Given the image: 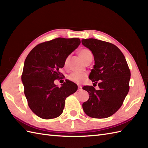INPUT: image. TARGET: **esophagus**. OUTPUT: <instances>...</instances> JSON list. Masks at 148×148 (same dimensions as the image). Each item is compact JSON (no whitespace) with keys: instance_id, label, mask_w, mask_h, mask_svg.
I'll return each mask as SVG.
<instances>
[{"instance_id":"esophagus-1","label":"esophagus","mask_w":148,"mask_h":148,"mask_svg":"<svg viewBox=\"0 0 148 148\" xmlns=\"http://www.w3.org/2000/svg\"><path fill=\"white\" fill-rule=\"evenodd\" d=\"M82 87H81V86H78V91H81L82 90Z\"/></svg>"}]
</instances>
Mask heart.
<instances>
[{
	"instance_id": "b5f03b06",
	"label": "heart",
	"mask_w": 148,
	"mask_h": 148,
	"mask_svg": "<svg viewBox=\"0 0 148 148\" xmlns=\"http://www.w3.org/2000/svg\"><path fill=\"white\" fill-rule=\"evenodd\" d=\"M79 55L80 56V58L82 59L83 62H84L88 58L90 57V56H92V52H91L90 50L87 49H81V51H79ZM68 60H69V57H67L65 59V65H67ZM86 77V74L84 73H80V72H72V74L69 75V79L71 81H73L74 83H82L84 79H85Z\"/></svg>"
}]
</instances>
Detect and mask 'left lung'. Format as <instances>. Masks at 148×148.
Returning <instances> with one entry per match:
<instances>
[{"instance_id":"8db88e82","label":"left lung","mask_w":148,"mask_h":148,"mask_svg":"<svg viewBox=\"0 0 148 148\" xmlns=\"http://www.w3.org/2000/svg\"><path fill=\"white\" fill-rule=\"evenodd\" d=\"M81 42L93 55L95 65L89 78L99 87L98 90L92 86L83 88L90 95L83 103V111L92 118H108L121 108L127 95L130 69L123 54L112 44L96 39H82Z\"/></svg>"}]
</instances>
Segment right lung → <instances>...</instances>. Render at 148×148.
Instances as JSON below:
<instances>
[{"label": "right lung", "instance_id": "add662e5", "mask_svg": "<svg viewBox=\"0 0 148 148\" xmlns=\"http://www.w3.org/2000/svg\"><path fill=\"white\" fill-rule=\"evenodd\" d=\"M80 43L78 38L59 37L39 44L27 56L21 81L29 108L39 117H58L66 97L77 91V84L71 81H66L60 88L54 81L60 77L59 69L64 67L65 59Z\"/></svg>", "mask_w": 148, "mask_h": 148}]
</instances>
